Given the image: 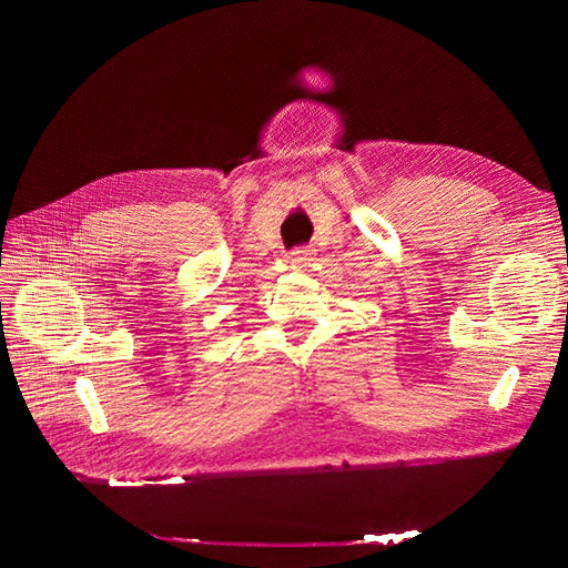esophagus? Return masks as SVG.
Returning <instances> with one entry per match:
<instances>
[{"mask_svg": "<svg viewBox=\"0 0 568 568\" xmlns=\"http://www.w3.org/2000/svg\"><path fill=\"white\" fill-rule=\"evenodd\" d=\"M311 255H313L311 246H296L294 251L288 253V261L294 263L296 267H307V265H311V261H313Z\"/></svg>", "mask_w": 568, "mask_h": 568, "instance_id": "34e87169", "label": "esophagus"}]
</instances>
